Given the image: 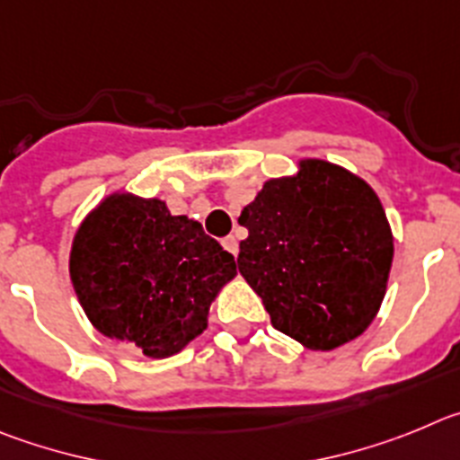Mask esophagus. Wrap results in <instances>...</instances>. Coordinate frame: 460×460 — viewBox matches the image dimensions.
Masks as SVG:
<instances>
[{
    "label": "esophagus",
    "instance_id": "34e87169",
    "mask_svg": "<svg viewBox=\"0 0 460 460\" xmlns=\"http://www.w3.org/2000/svg\"><path fill=\"white\" fill-rule=\"evenodd\" d=\"M222 247H225L229 254L238 256V240H235V235H226V238L222 240Z\"/></svg>",
    "mask_w": 460,
    "mask_h": 460
}]
</instances>
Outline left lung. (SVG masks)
<instances>
[{"instance_id": "left-lung-1", "label": "left lung", "mask_w": 460, "mask_h": 460, "mask_svg": "<svg viewBox=\"0 0 460 460\" xmlns=\"http://www.w3.org/2000/svg\"><path fill=\"white\" fill-rule=\"evenodd\" d=\"M238 270L275 330L332 350L369 328L390 275L392 231L374 190L337 164L302 160L243 208Z\"/></svg>"}]
</instances>
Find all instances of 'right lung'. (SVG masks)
Listing matches in <instances>:
<instances>
[{
	"label": "right lung",
	"instance_id": "1",
	"mask_svg": "<svg viewBox=\"0 0 460 460\" xmlns=\"http://www.w3.org/2000/svg\"><path fill=\"white\" fill-rule=\"evenodd\" d=\"M235 261L199 222L160 199L111 194L82 222L70 279L98 332L148 358L179 353L201 334Z\"/></svg>",
	"mask_w": 460,
	"mask_h": 460
}]
</instances>
